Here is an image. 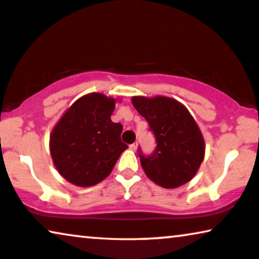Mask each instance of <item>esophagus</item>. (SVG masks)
<instances>
[{
  "mask_svg": "<svg viewBox=\"0 0 259 259\" xmlns=\"http://www.w3.org/2000/svg\"><path fill=\"white\" fill-rule=\"evenodd\" d=\"M137 147H139V143H137V142L130 144V149H133V150H136Z\"/></svg>",
  "mask_w": 259,
  "mask_h": 259,
  "instance_id": "obj_1",
  "label": "esophagus"
}]
</instances>
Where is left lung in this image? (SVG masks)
<instances>
[{"label": "left lung", "mask_w": 259, "mask_h": 259, "mask_svg": "<svg viewBox=\"0 0 259 259\" xmlns=\"http://www.w3.org/2000/svg\"><path fill=\"white\" fill-rule=\"evenodd\" d=\"M132 102L156 139V148L149 156L139 149L147 177L163 188H177L191 181L204 160L205 141L186 106L163 96H136Z\"/></svg>", "instance_id": "obj_1"}]
</instances>
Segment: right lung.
Masks as SVG:
<instances>
[{
  "label": "right lung",
  "instance_id": "obj_1",
  "mask_svg": "<svg viewBox=\"0 0 259 259\" xmlns=\"http://www.w3.org/2000/svg\"><path fill=\"white\" fill-rule=\"evenodd\" d=\"M115 104L116 99L103 94L82 96L52 130V160L71 184L79 187L97 185L109 177L127 148L120 141L122 124L111 120Z\"/></svg>",
  "mask_w": 259,
  "mask_h": 259
}]
</instances>
